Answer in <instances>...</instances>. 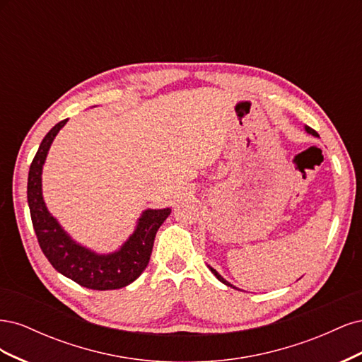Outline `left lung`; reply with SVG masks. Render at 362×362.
Instances as JSON below:
<instances>
[{
    "label": "left lung",
    "mask_w": 362,
    "mask_h": 362,
    "mask_svg": "<svg viewBox=\"0 0 362 362\" xmlns=\"http://www.w3.org/2000/svg\"><path fill=\"white\" fill-rule=\"evenodd\" d=\"M305 129H306V133H310V134H313V136H315V137H319V134H317V131H314L313 128H310V127H305ZM210 270L214 273V276L218 279V281H221V282H223L225 284V286H228V287H233V288H235L234 286H231V284H229L226 279H223L221 275H218V273L213 269V267H210Z\"/></svg>",
    "instance_id": "1"
}]
</instances>
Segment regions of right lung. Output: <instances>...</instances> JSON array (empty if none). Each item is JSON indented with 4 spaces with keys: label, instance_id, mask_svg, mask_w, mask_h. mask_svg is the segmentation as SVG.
<instances>
[{
    "label": "right lung",
    "instance_id": "right-lung-1",
    "mask_svg": "<svg viewBox=\"0 0 362 362\" xmlns=\"http://www.w3.org/2000/svg\"><path fill=\"white\" fill-rule=\"evenodd\" d=\"M66 122L68 119L62 120L43 137L28 172L27 198L39 246L54 269L80 284L81 287L92 290H116L127 287L146 269L156 234L170 214V208L144 211L133 235L113 254L100 255L75 243L63 231L56 218L49 214L42 196L43 163L47 160L54 137Z\"/></svg>",
    "mask_w": 362,
    "mask_h": 362
}]
</instances>
